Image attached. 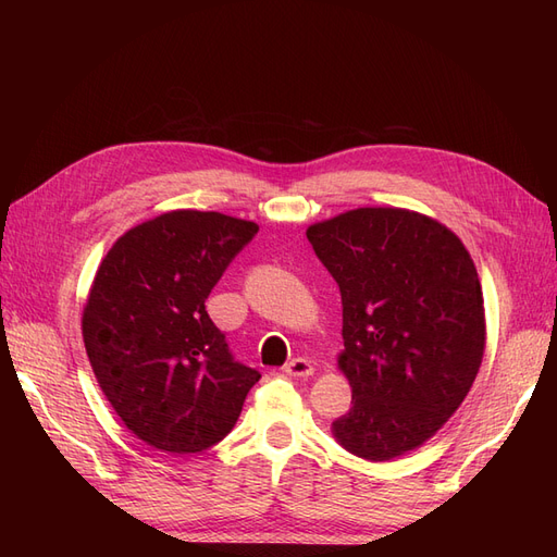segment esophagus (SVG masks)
Here are the masks:
<instances>
[{
    "mask_svg": "<svg viewBox=\"0 0 557 557\" xmlns=\"http://www.w3.org/2000/svg\"><path fill=\"white\" fill-rule=\"evenodd\" d=\"M283 372L288 376H297V379H307L313 374V364L307 358H295L288 364L283 367Z\"/></svg>",
    "mask_w": 557,
    "mask_h": 557,
    "instance_id": "34e87169",
    "label": "esophagus"
}]
</instances>
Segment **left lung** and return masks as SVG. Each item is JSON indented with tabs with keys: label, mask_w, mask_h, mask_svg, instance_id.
Wrapping results in <instances>:
<instances>
[{
	"label": "left lung",
	"mask_w": 557,
	"mask_h": 557,
	"mask_svg": "<svg viewBox=\"0 0 557 557\" xmlns=\"http://www.w3.org/2000/svg\"><path fill=\"white\" fill-rule=\"evenodd\" d=\"M307 239L344 307L339 369L352 407L332 432L358 458H397L458 411L479 374L476 267L448 227L407 209L346 211L311 225Z\"/></svg>",
	"instance_id": "1"
}]
</instances>
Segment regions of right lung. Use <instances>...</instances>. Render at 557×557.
Segmentation results:
<instances>
[{
	"mask_svg": "<svg viewBox=\"0 0 557 557\" xmlns=\"http://www.w3.org/2000/svg\"><path fill=\"white\" fill-rule=\"evenodd\" d=\"M258 225L170 211L125 232L97 269L83 342L127 430L166 453H199L234 428L260 372L234 360L205 301Z\"/></svg>",
	"mask_w": 557,
	"mask_h": 557,
	"instance_id": "1",
	"label": "right lung"
}]
</instances>
